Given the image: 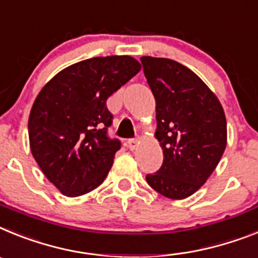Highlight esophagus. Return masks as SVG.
I'll use <instances>...</instances> for the list:
<instances>
[{"instance_id": "obj_1", "label": "esophagus", "mask_w": 258, "mask_h": 258, "mask_svg": "<svg viewBox=\"0 0 258 258\" xmlns=\"http://www.w3.org/2000/svg\"><path fill=\"white\" fill-rule=\"evenodd\" d=\"M138 145H139V142L136 140V139H130L128 142H127V148L131 149V151H135L136 148H138Z\"/></svg>"}]
</instances>
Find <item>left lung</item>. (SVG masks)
I'll list each match as a JSON object with an SVG mask.
<instances>
[{
    "mask_svg": "<svg viewBox=\"0 0 258 258\" xmlns=\"http://www.w3.org/2000/svg\"><path fill=\"white\" fill-rule=\"evenodd\" d=\"M156 100V139L163 151L161 169L148 174L154 191L172 200L191 196L207 182L227 144L223 107L188 67L169 58L142 57Z\"/></svg>",
    "mask_w": 258,
    "mask_h": 258,
    "instance_id": "1",
    "label": "left lung"
}]
</instances>
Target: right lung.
Segmentation results:
<instances>
[{"label": "right lung", "instance_id": "obj_1", "mask_svg": "<svg viewBox=\"0 0 258 258\" xmlns=\"http://www.w3.org/2000/svg\"><path fill=\"white\" fill-rule=\"evenodd\" d=\"M140 69L130 55L89 58L59 71L36 97L28 118L31 152L64 196L88 194L106 178L120 149L119 140L107 136L113 114L106 100Z\"/></svg>", "mask_w": 258, "mask_h": 258}]
</instances>
